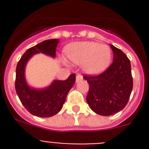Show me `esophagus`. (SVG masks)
<instances>
[{"mask_svg": "<svg viewBox=\"0 0 149 149\" xmlns=\"http://www.w3.org/2000/svg\"><path fill=\"white\" fill-rule=\"evenodd\" d=\"M81 80H83V76L80 74H77V76H76V82H78V81H81Z\"/></svg>", "mask_w": 149, "mask_h": 149, "instance_id": "esophagus-1", "label": "esophagus"}]
</instances>
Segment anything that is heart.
Listing matches in <instances>:
<instances>
[{"mask_svg":"<svg viewBox=\"0 0 149 149\" xmlns=\"http://www.w3.org/2000/svg\"><path fill=\"white\" fill-rule=\"evenodd\" d=\"M66 55L72 63L83 64V68L89 74H98L110 65L111 50L106 45L94 42H81L70 45Z\"/></svg>","mask_w":149,"mask_h":149,"instance_id":"obj_1","label":"heart"}]
</instances>
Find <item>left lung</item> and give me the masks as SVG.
Segmentation results:
<instances>
[{
    "instance_id": "8db88e82",
    "label": "left lung",
    "mask_w": 149,
    "mask_h": 149,
    "mask_svg": "<svg viewBox=\"0 0 149 149\" xmlns=\"http://www.w3.org/2000/svg\"><path fill=\"white\" fill-rule=\"evenodd\" d=\"M113 61L106 71L98 75H85L89 84L86 101L95 113L111 116L126 106L133 89L130 60L119 48L110 45Z\"/></svg>"
}]
</instances>
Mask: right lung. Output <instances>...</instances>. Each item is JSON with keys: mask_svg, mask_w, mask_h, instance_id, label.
<instances>
[{"mask_svg": "<svg viewBox=\"0 0 149 149\" xmlns=\"http://www.w3.org/2000/svg\"><path fill=\"white\" fill-rule=\"evenodd\" d=\"M58 43L59 40L56 39L43 41L27 49L17 64L15 84L16 93L27 111L36 116L51 117L59 113L63 108L68 92L75 83L74 74H72L65 81H54L45 89H33L26 82L24 70L30 57L39 53L55 57Z\"/></svg>", "mask_w": 149, "mask_h": 149, "instance_id": "right-lung-1", "label": "right lung"}]
</instances>
